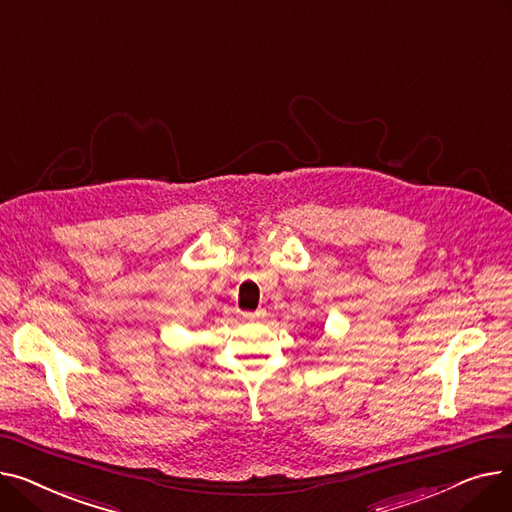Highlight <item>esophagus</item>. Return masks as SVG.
<instances>
[{
	"instance_id": "esophagus-1",
	"label": "esophagus",
	"mask_w": 512,
	"mask_h": 512,
	"mask_svg": "<svg viewBox=\"0 0 512 512\" xmlns=\"http://www.w3.org/2000/svg\"><path fill=\"white\" fill-rule=\"evenodd\" d=\"M265 315V311L263 309H259V311H247V313H242V317L245 319H259V317H263Z\"/></svg>"
}]
</instances>
